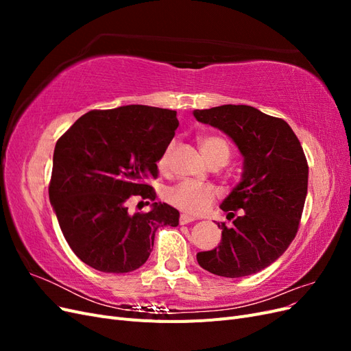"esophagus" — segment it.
I'll return each instance as SVG.
<instances>
[{
    "label": "esophagus",
    "instance_id": "esophagus-1",
    "mask_svg": "<svg viewBox=\"0 0 351 351\" xmlns=\"http://www.w3.org/2000/svg\"><path fill=\"white\" fill-rule=\"evenodd\" d=\"M195 218L193 217H189V215H182L180 217V224H189V222H193Z\"/></svg>",
    "mask_w": 351,
    "mask_h": 351
}]
</instances>
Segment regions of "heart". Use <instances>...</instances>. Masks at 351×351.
I'll return each mask as SVG.
<instances>
[{
    "instance_id": "obj_1",
    "label": "heart",
    "mask_w": 351,
    "mask_h": 351,
    "mask_svg": "<svg viewBox=\"0 0 351 351\" xmlns=\"http://www.w3.org/2000/svg\"><path fill=\"white\" fill-rule=\"evenodd\" d=\"M200 151L206 158L209 164L214 162H224L227 164L230 158V146L224 137L212 134V136H202L199 137ZM173 145H169L162 156L159 158V168L165 169L169 162V155H171ZM215 190L212 186L202 184L196 182H180L176 186L167 189L165 199L168 204H171L177 209L186 212L190 215H199L205 212L212 202L215 200Z\"/></svg>"
}]
</instances>
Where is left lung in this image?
I'll return each instance as SVG.
<instances>
[{
    "label": "left lung",
    "instance_id": "left-lung-1",
    "mask_svg": "<svg viewBox=\"0 0 351 351\" xmlns=\"http://www.w3.org/2000/svg\"><path fill=\"white\" fill-rule=\"evenodd\" d=\"M196 120L230 136L244 158L241 182L221 204L228 218L219 246L199 252L197 262L210 274L240 278L277 261L299 230L307 195L303 147L282 119L249 105H221L195 110Z\"/></svg>",
    "mask_w": 351,
    "mask_h": 351
}]
</instances>
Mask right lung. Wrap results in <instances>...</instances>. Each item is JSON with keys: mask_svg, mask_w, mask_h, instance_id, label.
<instances>
[{"mask_svg": "<svg viewBox=\"0 0 351 351\" xmlns=\"http://www.w3.org/2000/svg\"><path fill=\"white\" fill-rule=\"evenodd\" d=\"M177 112L147 105L93 110L62 134L54 149L49 200L76 256L101 272H132L149 258L159 227L178 226L180 212L147 182L178 127ZM152 203L128 214L126 200Z\"/></svg>", "mask_w": 351, "mask_h": 351, "instance_id": "add662e5", "label": "right lung"}]
</instances>
